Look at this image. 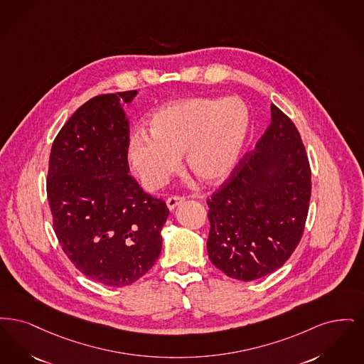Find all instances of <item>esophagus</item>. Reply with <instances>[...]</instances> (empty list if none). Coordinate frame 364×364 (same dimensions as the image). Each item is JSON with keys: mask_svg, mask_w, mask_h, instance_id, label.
Listing matches in <instances>:
<instances>
[{"mask_svg": "<svg viewBox=\"0 0 364 364\" xmlns=\"http://www.w3.org/2000/svg\"><path fill=\"white\" fill-rule=\"evenodd\" d=\"M185 200V197H181V196H171V197H168L167 198V206H168V209H174L175 206L178 205V204H181L182 201Z\"/></svg>", "mask_w": 364, "mask_h": 364, "instance_id": "1", "label": "esophagus"}]
</instances>
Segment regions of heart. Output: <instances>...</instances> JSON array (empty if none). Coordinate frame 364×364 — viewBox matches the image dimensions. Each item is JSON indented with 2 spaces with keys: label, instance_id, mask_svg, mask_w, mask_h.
Returning <instances> with one entry per match:
<instances>
[{
  "label": "heart",
  "instance_id": "b5f03b06",
  "mask_svg": "<svg viewBox=\"0 0 364 364\" xmlns=\"http://www.w3.org/2000/svg\"><path fill=\"white\" fill-rule=\"evenodd\" d=\"M249 130L250 111L239 97L185 99L149 118V137H132L127 160L145 189H160L176 171L182 154L191 174L213 183L232 171Z\"/></svg>",
  "mask_w": 364,
  "mask_h": 364
}]
</instances>
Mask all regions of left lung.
<instances>
[{"label": "left lung", "mask_w": 364, "mask_h": 364, "mask_svg": "<svg viewBox=\"0 0 364 364\" xmlns=\"http://www.w3.org/2000/svg\"><path fill=\"white\" fill-rule=\"evenodd\" d=\"M255 148L206 200L209 259L228 277L252 282L276 269L301 242L311 196V168L301 134L274 105Z\"/></svg>", "instance_id": "8db88e82"}]
</instances>
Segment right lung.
<instances>
[{
	"label": "right lung",
	"mask_w": 364,
	"mask_h": 364,
	"mask_svg": "<svg viewBox=\"0 0 364 364\" xmlns=\"http://www.w3.org/2000/svg\"><path fill=\"white\" fill-rule=\"evenodd\" d=\"M137 91L90 99L66 121L48 159L53 228L70 262L109 287L133 284L161 252L166 203L129 175V122Z\"/></svg>",
	"instance_id": "add662e5"
}]
</instances>
